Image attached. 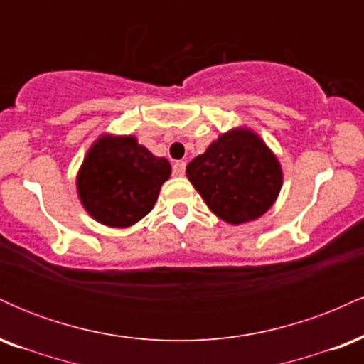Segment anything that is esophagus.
Instances as JSON below:
<instances>
[{
	"instance_id": "esophagus-1",
	"label": "esophagus",
	"mask_w": 364,
	"mask_h": 364,
	"mask_svg": "<svg viewBox=\"0 0 364 364\" xmlns=\"http://www.w3.org/2000/svg\"><path fill=\"white\" fill-rule=\"evenodd\" d=\"M186 171V162L185 161H176L173 164V173L176 174V176H183Z\"/></svg>"
}]
</instances>
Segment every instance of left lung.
<instances>
[{"label":"left lung","instance_id":"left-lung-1","mask_svg":"<svg viewBox=\"0 0 364 364\" xmlns=\"http://www.w3.org/2000/svg\"><path fill=\"white\" fill-rule=\"evenodd\" d=\"M186 176L208 208L229 224L265 214L282 185L277 159L250 129L220 135L186 166Z\"/></svg>","mask_w":364,"mask_h":364}]
</instances>
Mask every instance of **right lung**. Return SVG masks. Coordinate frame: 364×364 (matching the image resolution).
Here are the masks:
<instances>
[{"label":"right lung","instance_id":"right-lung-1","mask_svg":"<svg viewBox=\"0 0 364 364\" xmlns=\"http://www.w3.org/2000/svg\"><path fill=\"white\" fill-rule=\"evenodd\" d=\"M171 166L135 136H101L87 154L77 186L87 212L111 228H128L154 208Z\"/></svg>","mask_w":364,"mask_h":364}]
</instances>
